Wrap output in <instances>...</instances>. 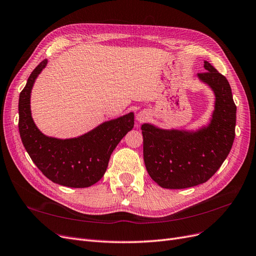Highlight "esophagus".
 Listing matches in <instances>:
<instances>
[{
    "instance_id": "34e87169",
    "label": "esophagus",
    "mask_w": 256,
    "mask_h": 256,
    "mask_svg": "<svg viewBox=\"0 0 256 256\" xmlns=\"http://www.w3.org/2000/svg\"><path fill=\"white\" fill-rule=\"evenodd\" d=\"M147 118H148V114H147L146 111H140V114H138V122L145 120Z\"/></svg>"
}]
</instances>
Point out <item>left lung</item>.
I'll return each instance as SVG.
<instances>
[{"mask_svg": "<svg viewBox=\"0 0 256 256\" xmlns=\"http://www.w3.org/2000/svg\"><path fill=\"white\" fill-rule=\"evenodd\" d=\"M198 78L216 94L210 124L196 131L142 126L144 162L151 178L162 188L184 189L207 182L228 156L235 138L236 106L227 78L207 60Z\"/></svg>", "mask_w": 256, "mask_h": 256, "instance_id": "8db88e82", "label": "left lung"}]
</instances>
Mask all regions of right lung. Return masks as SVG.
Segmentation results:
<instances>
[{
    "instance_id": "1",
    "label": "right lung",
    "mask_w": 256,
    "mask_h": 256,
    "mask_svg": "<svg viewBox=\"0 0 256 256\" xmlns=\"http://www.w3.org/2000/svg\"><path fill=\"white\" fill-rule=\"evenodd\" d=\"M47 64L40 62L20 94L18 131L30 158L43 174L58 185L71 188L92 186L105 174L111 153L134 128V112L103 122L74 138L46 136L36 126L30 111V94L34 80Z\"/></svg>"
}]
</instances>
